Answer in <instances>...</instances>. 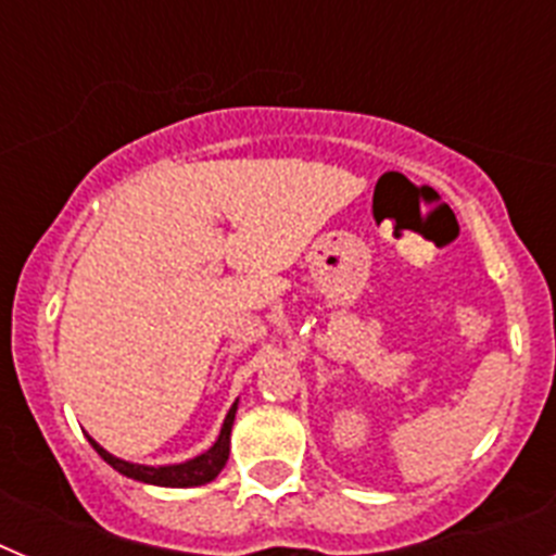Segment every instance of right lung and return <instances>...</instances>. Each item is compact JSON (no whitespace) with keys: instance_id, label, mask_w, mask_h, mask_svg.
Listing matches in <instances>:
<instances>
[{"instance_id":"add662e5","label":"right lung","mask_w":556,"mask_h":556,"mask_svg":"<svg viewBox=\"0 0 556 556\" xmlns=\"http://www.w3.org/2000/svg\"><path fill=\"white\" fill-rule=\"evenodd\" d=\"M239 409V401H233V406L225 415V424L219 429L217 443L211 445L208 451H203L194 459L178 462V465H139V462H127L113 456L111 451L102 448L94 437H88V443L94 445L97 454L111 465L113 470H119L122 476L136 481H144V484H155V488H200V484H208L219 476V470L225 468L230 454V429H233V417Z\"/></svg>"}]
</instances>
